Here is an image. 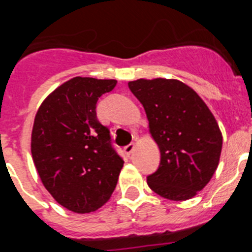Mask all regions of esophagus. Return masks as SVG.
<instances>
[{
  "instance_id": "1",
  "label": "esophagus",
  "mask_w": 252,
  "mask_h": 252,
  "mask_svg": "<svg viewBox=\"0 0 252 252\" xmlns=\"http://www.w3.org/2000/svg\"><path fill=\"white\" fill-rule=\"evenodd\" d=\"M124 150H125V153L127 154V155H131V154H132V151L135 150V144H130V145L125 146Z\"/></svg>"
}]
</instances>
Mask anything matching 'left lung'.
<instances>
[{"mask_svg": "<svg viewBox=\"0 0 252 252\" xmlns=\"http://www.w3.org/2000/svg\"><path fill=\"white\" fill-rule=\"evenodd\" d=\"M128 88L144 106L161 155L148 186L170 201L190 199L208 184L220 162L222 132L215 116L178 79L141 78L128 82Z\"/></svg>", "mask_w": 252, "mask_h": 252, "instance_id": "left-lung-1", "label": "left lung"}]
</instances>
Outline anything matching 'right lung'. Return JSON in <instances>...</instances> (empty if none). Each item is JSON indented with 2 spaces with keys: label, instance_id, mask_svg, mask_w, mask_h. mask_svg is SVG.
<instances>
[{
  "label": "right lung",
  "instance_id": "right-lung-1",
  "mask_svg": "<svg viewBox=\"0 0 252 252\" xmlns=\"http://www.w3.org/2000/svg\"><path fill=\"white\" fill-rule=\"evenodd\" d=\"M115 79L74 77L40 104L31 132V155L41 183L74 213H91L108 202L124 160L99 124L97 101Z\"/></svg>",
  "mask_w": 252,
  "mask_h": 252
}]
</instances>
